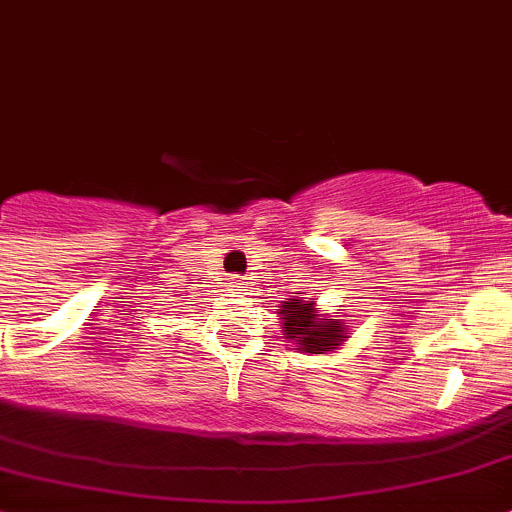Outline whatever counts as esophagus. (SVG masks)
I'll return each mask as SVG.
<instances>
[{"mask_svg": "<svg viewBox=\"0 0 512 512\" xmlns=\"http://www.w3.org/2000/svg\"><path fill=\"white\" fill-rule=\"evenodd\" d=\"M247 285H250V282H247V277H232V282H230V287L235 289V292H242Z\"/></svg>", "mask_w": 512, "mask_h": 512, "instance_id": "esophagus-1", "label": "esophagus"}]
</instances>
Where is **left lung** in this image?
I'll return each instance as SVG.
<instances>
[{"instance_id":"1","label":"left lung","mask_w":512,"mask_h":512,"mask_svg":"<svg viewBox=\"0 0 512 512\" xmlns=\"http://www.w3.org/2000/svg\"><path fill=\"white\" fill-rule=\"evenodd\" d=\"M277 314L282 317L285 339H294L299 352L327 354L347 342L344 322H339V319H324L322 322L314 302H307V299H289Z\"/></svg>"}]
</instances>
